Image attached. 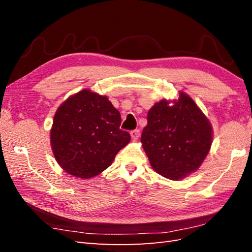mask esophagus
Instances as JSON below:
<instances>
[{"instance_id":"obj_1","label":"esophagus","mask_w":252,"mask_h":252,"mask_svg":"<svg viewBox=\"0 0 252 252\" xmlns=\"http://www.w3.org/2000/svg\"><path fill=\"white\" fill-rule=\"evenodd\" d=\"M130 134H131L133 140H137V138L140 137V130H133V131H131Z\"/></svg>"}]
</instances>
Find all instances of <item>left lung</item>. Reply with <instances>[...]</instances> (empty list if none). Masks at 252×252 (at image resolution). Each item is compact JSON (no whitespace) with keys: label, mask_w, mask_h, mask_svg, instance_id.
Returning a JSON list of instances; mask_svg holds the SVG:
<instances>
[{"label":"left lung","mask_w":252,"mask_h":252,"mask_svg":"<svg viewBox=\"0 0 252 252\" xmlns=\"http://www.w3.org/2000/svg\"><path fill=\"white\" fill-rule=\"evenodd\" d=\"M142 146L152 168L169 180L180 181L196 172L210 152V121L189 95L161 99L147 114Z\"/></svg>","instance_id":"left-lung-1"}]
</instances>
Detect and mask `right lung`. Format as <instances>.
Instances as JSON below:
<instances>
[{
  "mask_svg": "<svg viewBox=\"0 0 252 252\" xmlns=\"http://www.w3.org/2000/svg\"><path fill=\"white\" fill-rule=\"evenodd\" d=\"M120 123V112L107 96L88 89L69 96L57 108L50 131L57 163L76 178L98 175L131 140Z\"/></svg>",
  "mask_w": 252,
  "mask_h": 252,
  "instance_id": "right-lung-1",
  "label": "right lung"
}]
</instances>
